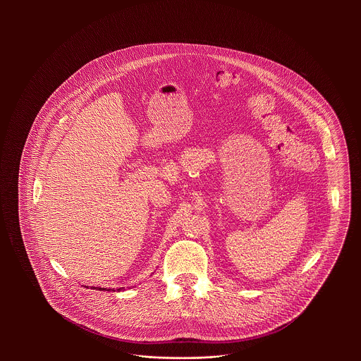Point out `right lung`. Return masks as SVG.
I'll return each instance as SVG.
<instances>
[{
  "mask_svg": "<svg viewBox=\"0 0 361 361\" xmlns=\"http://www.w3.org/2000/svg\"><path fill=\"white\" fill-rule=\"evenodd\" d=\"M93 288V286H92ZM93 289H99V290H109V289H103V288H93ZM118 290H121V289H118Z\"/></svg>",
  "mask_w": 361,
  "mask_h": 361,
  "instance_id": "right-lung-1",
  "label": "right lung"
}]
</instances>
